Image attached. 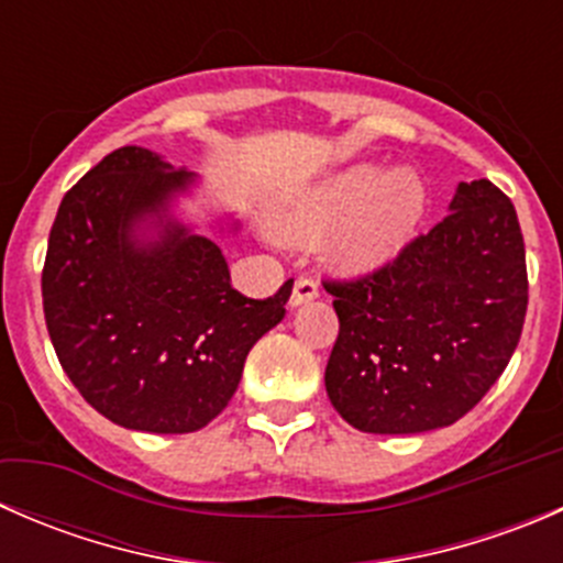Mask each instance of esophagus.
I'll return each mask as SVG.
<instances>
[{"mask_svg": "<svg viewBox=\"0 0 563 563\" xmlns=\"http://www.w3.org/2000/svg\"><path fill=\"white\" fill-rule=\"evenodd\" d=\"M316 297H318V283L313 280V277H297V280H294L291 299H288V305H291V308H299V305L313 302Z\"/></svg>", "mask_w": 563, "mask_h": 563, "instance_id": "obj_1", "label": "esophagus"}]
</instances>
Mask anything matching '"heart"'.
Segmentation results:
<instances>
[{"mask_svg": "<svg viewBox=\"0 0 563 563\" xmlns=\"http://www.w3.org/2000/svg\"><path fill=\"white\" fill-rule=\"evenodd\" d=\"M428 187L413 168L384 172L360 163L288 198L275 212V234L302 245L331 231L327 255L334 269L365 275L387 266L417 236Z\"/></svg>", "mask_w": 563, "mask_h": 563, "instance_id": "1", "label": "heart"}]
</instances>
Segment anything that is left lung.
Wrapping results in <instances>:
<instances>
[{
	"mask_svg": "<svg viewBox=\"0 0 563 563\" xmlns=\"http://www.w3.org/2000/svg\"><path fill=\"white\" fill-rule=\"evenodd\" d=\"M327 291L340 318L323 373L334 411L362 433L450 428L498 382L523 332L518 212L493 181H460L439 225Z\"/></svg>",
	"mask_w": 563,
	"mask_h": 563,
	"instance_id": "left-lung-1",
	"label": "left lung"
}]
</instances>
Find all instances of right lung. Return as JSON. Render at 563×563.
<instances>
[{
    "mask_svg": "<svg viewBox=\"0 0 563 563\" xmlns=\"http://www.w3.org/2000/svg\"><path fill=\"white\" fill-rule=\"evenodd\" d=\"M196 185L187 168L122 146L67 190L51 225L43 310L56 356L95 411L141 433L212 422L291 297L294 280L269 299L231 288L214 236L174 214Z\"/></svg>",
    "mask_w": 563,
    "mask_h": 563,
    "instance_id": "obj_1",
    "label": "right lung"
}]
</instances>
